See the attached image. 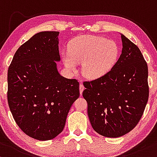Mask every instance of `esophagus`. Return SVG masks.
<instances>
[{
  "mask_svg": "<svg viewBox=\"0 0 157 157\" xmlns=\"http://www.w3.org/2000/svg\"><path fill=\"white\" fill-rule=\"evenodd\" d=\"M79 90H80V94L82 95V93H83V90H84V87L82 84H80V86H79Z\"/></svg>",
  "mask_w": 157,
  "mask_h": 157,
  "instance_id": "1",
  "label": "esophagus"
}]
</instances>
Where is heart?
<instances>
[{"instance_id": "1", "label": "heart", "mask_w": 157, "mask_h": 157, "mask_svg": "<svg viewBox=\"0 0 157 157\" xmlns=\"http://www.w3.org/2000/svg\"><path fill=\"white\" fill-rule=\"evenodd\" d=\"M119 52V47L114 40L100 36H82L70 42L68 52L62 55V61L66 69L73 73L78 71V64L82 62L84 76L97 79L111 70Z\"/></svg>"}]
</instances>
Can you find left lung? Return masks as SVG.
Masks as SVG:
<instances>
[{
	"label": "left lung",
	"mask_w": 157,
	"mask_h": 157,
	"mask_svg": "<svg viewBox=\"0 0 157 157\" xmlns=\"http://www.w3.org/2000/svg\"><path fill=\"white\" fill-rule=\"evenodd\" d=\"M120 35L119 59L105 75L84 82L82 94L93 130L110 138L120 137L135 128L149 96L147 63L139 47Z\"/></svg>",
	"instance_id": "8db88e82"
}]
</instances>
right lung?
Returning <instances> with one entry per match:
<instances>
[{
  "label": "right lung",
  "instance_id": "1",
  "mask_svg": "<svg viewBox=\"0 0 157 157\" xmlns=\"http://www.w3.org/2000/svg\"><path fill=\"white\" fill-rule=\"evenodd\" d=\"M59 32H40L21 46L8 70L10 111L23 132L50 140L64 129L73 102L79 97L76 79L61 76Z\"/></svg>",
  "mask_w": 157,
  "mask_h": 157
}]
</instances>
